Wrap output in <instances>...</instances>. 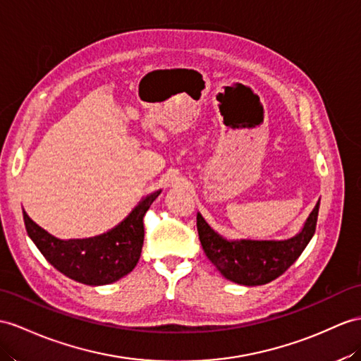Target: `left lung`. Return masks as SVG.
Instances as JSON below:
<instances>
[{"label":"left lung","instance_id":"obj_1","mask_svg":"<svg viewBox=\"0 0 361 361\" xmlns=\"http://www.w3.org/2000/svg\"><path fill=\"white\" fill-rule=\"evenodd\" d=\"M320 199L302 231L286 240H226L197 213L199 239L209 262L234 283L257 286L282 276L303 252L317 226Z\"/></svg>","mask_w":361,"mask_h":361}]
</instances>
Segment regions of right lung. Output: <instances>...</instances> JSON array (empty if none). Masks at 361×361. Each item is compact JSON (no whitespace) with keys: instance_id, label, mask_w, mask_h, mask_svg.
I'll use <instances>...</instances> for the list:
<instances>
[{"instance_id":"add662e5","label":"right lung","mask_w":361,"mask_h":361,"mask_svg":"<svg viewBox=\"0 0 361 361\" xmlns=\"http://www.w3.org/2000/svg\"><path fill=\"white\" fill-rule=\"evenodd\" d=\"M161 195L154 191L113 230L89 239L61 240L35 224L23 211L24 225L37 248L59 272L79 283L98 286L116 282L133 271L144 245V216Z\"/></svg>"}]
</instances>
